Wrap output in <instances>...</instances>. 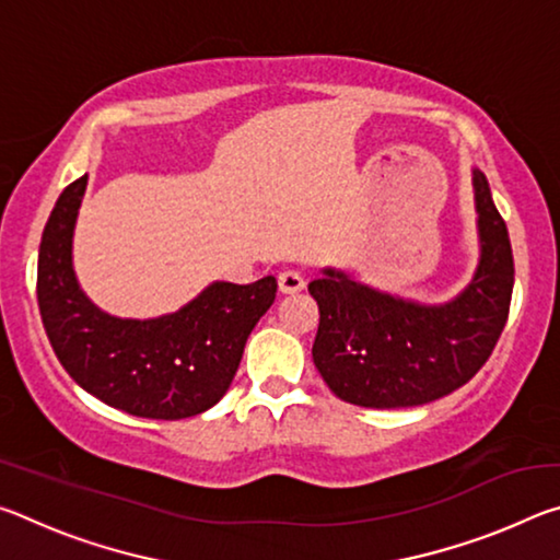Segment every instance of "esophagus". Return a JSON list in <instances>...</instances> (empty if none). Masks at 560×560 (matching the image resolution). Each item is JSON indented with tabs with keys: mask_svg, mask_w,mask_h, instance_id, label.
Instances as JSON below:
<instances>
[{
	"mask_svg": "<svg viewBox=\"0 0 560 560\" xmlns=\"http://www.w3.org/2000/svg\"><path fill=\"white\" fill-rule=\"evenodd\" d=\"M306 287V279L299 271H281L279 273V291L281 293H299Z\"/></svg>",
	"mask_w": 560,
	"mask_h": 560,
	"instance_id": "esophagus-1",
	"label": "esophagus"
}]
</instances>
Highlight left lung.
Listing matches in <instances>:
<instances>
[{"label":"left lung","instance_id":"1","mask_svg":"<svg viewBox=\"0 0 560 560\" xmlns=\"http://www.w3.org/2000/svg\"><path fill=\"white\" fill-rule=\"evenodd\" d=\"M479 259L457 296L424 303L324 267L308 283L318 303L314 363L340 400L375 410L417 407L471 381L506 326L514 257L487 175L471 167Z\"/></svg>","mask_w":560,"mask_h":560}]
</instances>
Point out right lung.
Segmentation results:
<instances>
[{
    "label": "right lung",
    "instance_id": "1",
    "mask_svg": "<svg viewBox=\"0 0 560 560\" xmlns=\"http://www.w3.org/2000/svg\"><path fill=\"white\" fill-rule=\"evenodd\" d=\"M89 175L63 189L39 246V299L46 336L83 390L148 420H185L230 390L246 338L277 299V279L212 281L173 314L120 318L81 289L73 234Z\"/></svg>",
    "mask_w": 560,
    "mask_h": 560
}]
</instances>
